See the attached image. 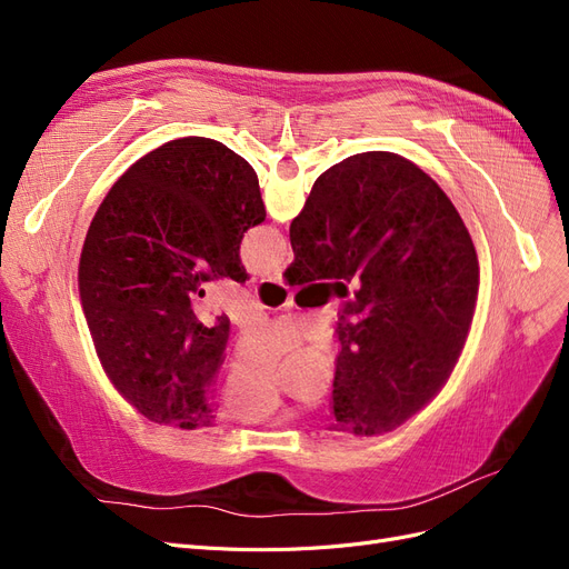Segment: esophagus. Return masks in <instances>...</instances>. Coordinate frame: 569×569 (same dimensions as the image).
Here are the masks:
<instances>
[{"instance_id":"1","label":"esophagus","mask_w":569,"mask_h":569,"mask_svg":"<svg viewBox=\"0 0 569 569\" xmlns=\"http://www.w3.org/2000/svg\"><path fill=\"white\" fill-rule=\"evenodd\" d=\"M266 280H268V282H274V284H284V278H282V272H280V270L268 272V274H266Z\"/></svg>"}]
</instances>
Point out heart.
<instances>
[{
	"instance_id": "1",
	"label": "heart",
	"mask_w": 569,
	"mask_h": 569,
	"mask_svg": "<svg viewBox=\"0 0 569 569\" xmlns=\"http://www.w3.org/2000/svg\"><path fill=\"white\" fill-rule=\"evenodd\" d=\"M274 408H278V401L272 399H263V401H253V403H242V406H234L237 416L249 418V420H263L268 416H272Z\"/></svg>"
}]
</instances>
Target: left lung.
<instances>
[{
  "label": "left lung",
  "instance_id": "1",
  "mask_svg": "<svg viewBox=\"0 0 569 569\" xmlns=\"http://www.w3.org/2000/svg\"><path fill=\"white\" fill-rule=\"evenodd\" d=\"M266 220L256 170L209 137L149 151L101 201L80 253V299L113 387L159 425L213 422L228 316L199 318L203 282H244L239 244Z\"/></svg>",
  "mask_w": 569,
  "mask_h": 569
}]
</instances>
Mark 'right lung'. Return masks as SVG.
I'll list each match as a JSON object with an SVG mask.
<instances>
[{
    "mask_svg": "<svg viewBox=\"0 0 569 569\" xmlns=\"http://www.w3.org/2000/svg\"><path fill=\"white\" fill-rule=\"evenodd\" d=\"M289 242V284L353 282L337 322V427H399L449 380L472 322L479 266L456 206L416 163L356 153L316 180Z\"/></svg>",
    "mask_w": 569,
    "mask_h": 569,
    "instance_id": "obj_1",
    "label": "right lung"
}]
</instances>
